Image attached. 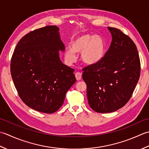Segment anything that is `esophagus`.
<instances>
[{"label":"esophagus","instance_id":"esophagus-1","mask_svg":"<svg viewBox=\"0 0 149 149\" xmlns=\"http://www.w3.org/2000/svg\"><path fill=\"white\" fill-rule=\"evenodd\" d=\"M75 77H76V78H77V80L78 81L80 80V79H81V73H80V72H76V73H75Z\"/></svg>","mask_w":149,"mask_h":149}]
</instances>
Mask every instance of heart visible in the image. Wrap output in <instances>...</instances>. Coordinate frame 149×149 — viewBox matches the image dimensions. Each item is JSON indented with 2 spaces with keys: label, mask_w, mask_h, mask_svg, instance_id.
<instances>
[{
  "label": "heart",
  "mask_w": 149,
  "mask_h": 149,
  "mask_svg": "<svg viewBox=\"0 0 149 149\" xmlns=\"http://www.w3.org/2000/svg\"><path fill=\"white\" fill-rule=\"evenodd\" d=\"M105 44L100 35L83 34L71 42V47H67L64 57L68 64L77 61L76 53H81V60L85 64L94 65L99 63L104 56Z\"/></svg>",
  "instance_id": "1"
}]
</instances>
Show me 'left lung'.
<instances>
[{"label": "left lung", "mask_w": 149, "mask_h": 149, "mask_svg": "<svg viewBox=\"0 0 149 149\" xmlns=\"http://www.w3.org/2000/svg\"><path fill=\"white\" fill-rule=\"evenodd\" d=\"M110 47L99 63L84 68L89 105L97 113L116 111L129 102L140 75L137 47L120 29L108 27Z\"/></svg>", "instance_id": "8db88e82"}]
</instances>
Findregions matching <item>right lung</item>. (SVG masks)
Wrapping results in <instances>:
<instances>
[{"label": "right lung", "mask_w": 149, "mask_h": 149, "mask_svg": "<svg viewBox=\"0 0 149 149\" xmlns=\"http://www.w3.org/2000/svg\"><path fill=\"white\" fill-rule=\"evenodd\" d=\"M65 45L59 28L48 26L30 32L18 42L11 61V74L21 100L29 107L53 113L63 105L76 82L74 69L62 62Z\"/></svg>", "instance_id": "right-lung-1"}]
</instances>
